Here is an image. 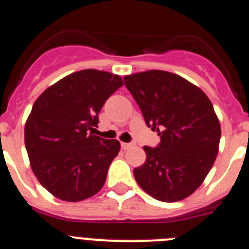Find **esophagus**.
I'll return each instance as SVG.
<instances>
[{"label": "esophagus", "mask_w": 249, "mask_h": 249, "mask_svg": "<svg viewBox=\"0 0 249 249\" xmlns=\"http://www.w3.org/2000/svg\"><path fill=\"white\" fill-rule=\"evenodd\" d=\"M121 146H122L123 149H128V148H131V147L135 146V144H133V143H126V142H122V143H121Z\"/></svg>", "instance_id": "1"}]
</instances>
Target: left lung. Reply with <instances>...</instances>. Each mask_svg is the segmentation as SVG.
I'll use <instances>...</instances> for the list:
<instances>
[{
	"label": "left lung",
	"instance_id": "8db88e82",
	"mask_svg": "<svg viewBox=\"0 0 249 249\" xmlns=\"http://www.w3.org/2000/svg\"><path fill=\"white\" fill-rule=\"evenodd\" d=\"M124 85L157 131V147L144 146L146 162L133 169L151 197L177 202L192 195L218 155L221 124L206 93L183 77L151 70L124 76Z\"/></svg>",
	"mask_w": 249,
	"mask_h": 249
}]
</instances>
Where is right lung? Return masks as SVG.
<instances>
[{"label": "right lung", "mask_w": 249, "mask_h": 249, "mask_svg": "<svg viewBox=\"0 0 249 249\" xmlns=\"http://www.w3.org/2000/svg\"><path fill=\"white\" fill-rule=\"evenodd\" d=\"M121 86L117 74L82 70L50 86L32 106L25 124L31 168L57 198L83 201L105 184L121 144L89 131L97 127L101 108Z\"/></svg>", "instance_id": "right-lung-1"}]
</instances>
